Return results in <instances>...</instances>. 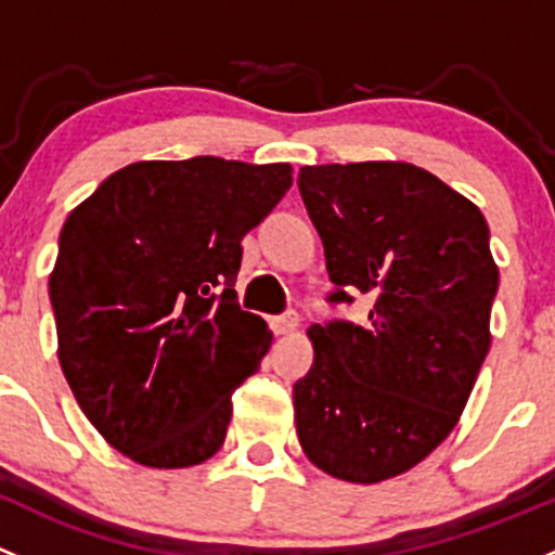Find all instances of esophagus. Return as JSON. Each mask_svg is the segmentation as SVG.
<instances>
[{
	"label": "esophagus",
	"instance_id": "34e87169",
	"mask_svg": "<svg viewBox=\"0 0 555 555\" xmlns=\"http://www.w3.org/2000/svg\"><path fill=\"white\" fill-rule=\"evenodd\" d=\"M297 322H300V319H297V313L295 311H287V313H282V317H276L273 319V332H276V335H293V332L297 330Z\"/></svg>",
	"mask_w": 555,
	"mask_h": 555
}]
</instances>
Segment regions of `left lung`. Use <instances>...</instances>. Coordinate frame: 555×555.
Wrapping results in <instances>:
<instances>
[{
	"label": "left lung",
	"instance_id": "1",
	"mask_svg": "<svg viewBox=\"0 0 555 555\" xmlns=\"http://www.w3.org/2000/svg\"><path fill=\"white\" fill-rule=\"evenodd\" d=\"M324 244L330 302L372 295L364 326L313 324L295 383L302 452L324 474L377 483L452 434L489 353L500 273L481 209L406 162L302 167Z\"/></svg>",
	"mask_w": 555,
	"mask_h": 555
}]
</instances>
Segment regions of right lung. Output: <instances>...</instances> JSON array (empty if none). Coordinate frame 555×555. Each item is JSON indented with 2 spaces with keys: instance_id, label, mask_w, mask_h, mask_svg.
<instances>
[{
  "instance_id": "right-lung-1",
  "label": "right lung",
  "mask_w": 555,
  "mask_h": 555,
  "mask_svg": "<svg viewBox=\"0 0 555 555\" xmlns=\"http://www.w3.org/2000/svg\"><path fill=\"white\" fill-rule=\"evenodd\" d=\"M289 185L284 162H135L63 223L50 273L61 370L135 463L191 468L223 447L231 393L273 337L238 308L242 238Z\"/></svg>"
}]
</instances>
